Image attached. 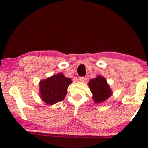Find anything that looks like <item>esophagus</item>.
<instances>
[{
  "label": "esophagus",
  "mask_w": 148,
  "mask_h": 148,
  "mask_svg": "<svg viewBox=\"0 0 148 148\" xmlns=\"http://www.w3.org/2000/svg\"><path fill=\"white\" fill-rule=\"evenodd\" d=\"M79 81H81V82H82V83L86 82V77H79Z\"/></svg>",
  "instance_id": "esophagus-1"
}]
</instances>
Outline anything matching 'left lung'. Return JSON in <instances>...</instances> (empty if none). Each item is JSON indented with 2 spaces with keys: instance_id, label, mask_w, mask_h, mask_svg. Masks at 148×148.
Returning <instances> with one entry per match:
<instances>
[{
  "instance_id": "8db88e82",
  "label": "left lung",
  "mask_w": 148,
  "mask_h": 148,
  "mask_svg": "<svg viewBox=\"0 0 148 148\" xmlns=\"http://www.w3.org/2000/svg\"><path fill=\"white\" fill-rule=\"evenodd\" d=\"M88 84L92 94V98L95 103L103 102L113 94L110 86L102 76L98 75L95 79H90Z\"/></svg>"
}]
</instances>
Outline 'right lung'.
I'll return each instance as SVG.
<instances>
[{"mask_svg": "<svg viewBox=\"0 0 148 148\" xmlns=\"http://www.w3.org/2000/svg\"><path fill=\"white\" fill-rule=\"evenodd\" d=\"M72 83L62 73H58L51 77L40 81V96L42 101L48 105H53L65 98L67 88Z\"/></svg>", "mask_w": 148, "mask_h": 148, "instance_id": "add662e5", "label": "right lung"}]
</instances>
